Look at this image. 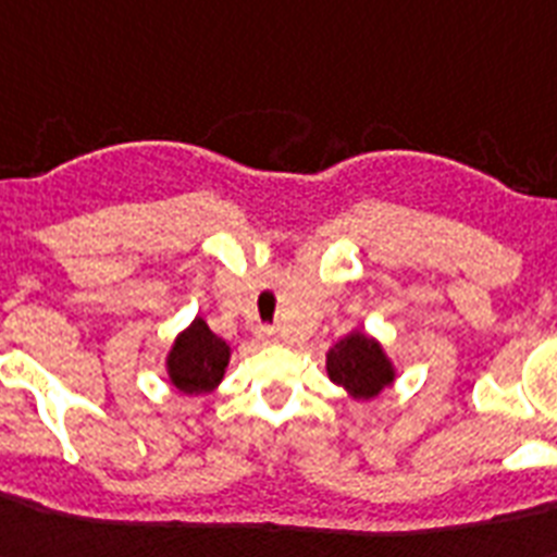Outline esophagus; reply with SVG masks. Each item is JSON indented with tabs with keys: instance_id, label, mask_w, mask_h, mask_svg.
<instances>
[{
	"instance_id": "34e87169",
	"label": "esophagus",
	"mask_w": 557,
	"mask_h": 557,
	"mask_svg": "<svg viewBox=\"0 0 557 557\" xmlns=\"http://www.w3.org/2000/svg\"><path fill=\"white\" fill-rule=\"evenodd\" d=\"M256 338H259L261 344H270L275 338V333L273 330H259V333H256Z\"/></svg>"
}]
</instances>
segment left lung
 I'll return each mask as SVG.
<instances>
[{
  "mask_svg": "<svg viewBox=\"0 0 557 557\" xmlns=\"http://www.w3.org/2000/svg\"><path fill=\"white\" fill-rule=\"evenodd\" d=\"M327 379L352 401H372L398 379L395 361L379 338L364 330H350L327 350Z\"/></svg>",
  "mask_w": 557,
  "mask_h": 557,
  "instance_id": "left-lung-1",
  "label": "left lung"
}]
</instances>
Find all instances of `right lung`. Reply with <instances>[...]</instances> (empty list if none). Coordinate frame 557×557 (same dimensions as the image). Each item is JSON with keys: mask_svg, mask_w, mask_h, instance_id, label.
<instances>
[{"mask_svg": "<svg viewBox=\"0 0 557 557\" xmlns=\"http://www.w3.org/2000/svg\"><path fill=\"white\" fill-rule=\"evenodd\" d=\"M230 344L207 327L201 315L187 324L173 338L168 356H164V372L170 387L182 395H207L213 393L224 381L230 364Z\"/></svg>", "mask_w": 557, "mask_h": 557, "instance_id": "add662e5", "label": "right lung"}]
</instances>
